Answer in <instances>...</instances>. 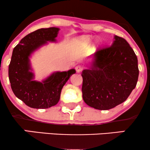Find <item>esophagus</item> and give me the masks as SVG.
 I'll list each match as a JSON object with an SVG mask.
<instances>
[{"instance_id":"1","label":"esophagus","mask_w":150,"mask_h":150,"mask_svg":"<svg viewBox=\"0 0 150 150\" xmlns=\"http://www.w3.org/2000/svg\"><path fill=\"white\" fill-rule=\"evenodd\" d=\"M75 70H76L77 73H80L82 70H83V68L80 65H77V66L75 67Z\"/></svg>"}]
</instances>
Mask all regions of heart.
<instances>
[{
  "label": "heart",
  "mask_w": 150,
  "mask_h": 150,
  "mask_svg": "<svg viewBox=\"0 0 150 150\" xmlns=\"http://www.w3.org/2000/svg\"><path fill=\"white\" fill-rule=\"evenodd\" d=\"M92 37L91 36L88 35H84L81 36L75 39V43L78 45L80 47L82 48V49H88L90 46L91 42H92ZM100 45V41L96 40L95 42H93L92 44L91 45V47L93 49H97V48Z\"/></svg>",
  "instance_id": "b5f03b06"
}]
</instances>
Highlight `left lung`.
<instances>
[{"instance_id":"left-lung-1","label":"left lung","mask_w":150,"mask_h":150,"mask_svg":"<svg viewBox=\"0 0 150 150\" xmlns=\"http://www.w3.org/2000/svg\"><path fill=\"white\" fill-rule=\"evenodd\" d=\"M88 68L82 70V98L90 107L114 108L127 99L137 85V58L123 38L115 35L111 46L89 58Z\"/></svg>"}]
</instances>
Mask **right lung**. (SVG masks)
Segmentation results:
<instances>
[{
	"label": "right lung",
	"instance_id": "add662e5",
	"mask_svg": "<svg viewBox=\"0 0 150 150\" xmlns=\"http://www.w3.org/2000/svg\"><path fill=\"white\" fill-rule=\"evenodd\" d=\"M58 27L37 30L22 38L14 48L8 69L12 90L19 99L34 108H48L58 104L61 89L75 69L53 72L42 81L34 80L30 58L49 42H56Z\"/></svg>",
	"mask_w": 150,
	"mask_h": 150
}]
</instances>
